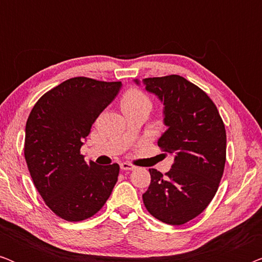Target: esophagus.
I'll return each mask as SVG.
<instances>
[{
  "label": "esophagus",
  "instance_id": "esophagus-1",
  "mask_svg": "<svg viewBox=\"0 0 262 262\" xmlns=\"http://www.w3.org/2000/svg\"><path fill=\"white\" fill-rule=\"evenodd\" d=\"M120 168H121V170H124V171H130V170H134L136 167L134 166V164H131L128 162H123V163H120Z\"/></svg>",
  "mask_w": 262,
  "mask_h": 262
}]
</instances>
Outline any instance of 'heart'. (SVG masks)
I'll list each match as a JSON object with an SVG mask.
<instances>
[{
    "mask_svg": "<svg viewBox=\"0 0 262 262\" xmlns=\"http://www.w3.org/2000/svg\"><path fill=\"white\" fill-rule=\"evenodd\" d=\"M150 103L148 96L138 89H130L125 93L121 99V106H132L138 103Z\"/></svg>",
    "mask_w": 262,
    "mask_h": 262,
    "instance_id": "1",
    "label": "heart"
}]
</instances>
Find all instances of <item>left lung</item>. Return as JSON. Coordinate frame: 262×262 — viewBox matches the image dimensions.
<instances>
[{
	"label": "left lung",
	"mask_w": 262,
	"mask_h": 262,
	"mask_svg": "<svg viewBox=\"0 0 262 262\" xmlns=\"http://www.w3.org/2000/svg\"><path fill=\"white\" fill-rule=\"evenodd\" d=\"M142 83L163 103L168 128L157 144L174 156L168 173L149 169L143 203L163 223L185 224L206 209L220 186L227 154L224 123L206 93L182 76L143 78Z\"/></svg>",
	"instance_id": "obj_1"
}]
</instances>
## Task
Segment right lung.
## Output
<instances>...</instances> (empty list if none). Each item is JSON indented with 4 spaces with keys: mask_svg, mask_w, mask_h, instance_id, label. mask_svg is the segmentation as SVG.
<instances>
[{
    "mask_svg": "<svg viewBox=\"0 0 262 262\" xmlns=\"http://www.w3.org/2000/svg\"><path fill=\"white\" fill-rule=\"evenodd\" d=\"M121 82L74 77L45 93L26 123L25 159L46 205L68 222L94 216L110 198L119 164L87 163L80 150Z\"/></svg>",
    "mask_w": 262,
    "mask_h": 262,
    "instance_id": "obj_1",
    "label": "right lung"
}]
</instances>
